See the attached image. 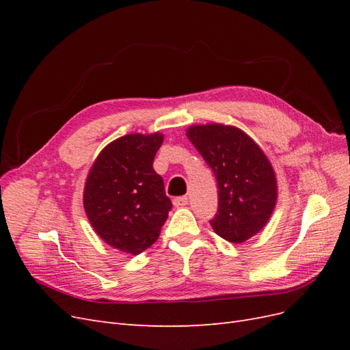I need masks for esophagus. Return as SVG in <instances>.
<instances>
[{"label":"esophagus","mask_w":350,"mask_h":350,"mask_svg":"<svg viewBox=\"0 0 350 350\" xmlns=\"http://www.w3.org/2000/svg\"><path fill=\"white\" fill-rule=\"evenodd\" d=\"M188 204V197L187 196H181V197H176L174 198V206L175 207H183Z\"/></svg>","instance_id":"obj_1"}]
</instances>
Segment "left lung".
I'll list each match as a JSON object with an SVG mask.
<instances>
[{
  "mask_svg": "<svg viewBox=\"0 0 350 350\" xmlns=\"http://www.w3.org/2000/svg\"><path fill=\"white\" fill-rule=\"evenodd\" d=\"M187 137L217 181L219 203L211 228L229 242H245L266 226L276 206L278 183L267 156L237 126L193 125Z\"/></svg>",
  "mask_w": 350,
  "mask_h": 350,
  "instance_id": "8db88e82",
  "label": "left lung"
}]
</instances>
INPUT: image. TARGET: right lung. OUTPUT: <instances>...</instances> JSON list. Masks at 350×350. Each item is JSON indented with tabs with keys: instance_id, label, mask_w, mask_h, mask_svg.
<instances>
[{
	"instance_id": "obj_1",
	"label": "right lung",
	"mask_w": 350,
	"mask_h": 350,
	"mask_svg": "<svg viewBox=\"0 0 350 350\" xmlns=\"http://www.w3.org/2000/svg\"><path fill=\"white\" fill-rule=\"evenodd\" d=\"M162 142L161 133L120 137L99 153L84 185L83 204L94 232L133 256L156 242L172 208L153 169Z\"/></svg>"
}]
</instances>
